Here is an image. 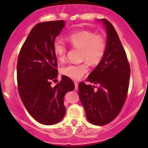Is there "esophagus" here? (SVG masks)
Instances as JSON below:
<instances>
[{"label": "esophagus", "instance_id": "1", "mask_svg": "<svg viewBox=\"0 0 148 148\" xmlns=\"http://www.w3.org/2000/svg\"><path fill=\"white\" fill-rule=\"evenodd\" d=\"M74 84H75V89H78V83L77 82H74Z\"/></svg>", "mask_w": 148, "mask_h": 148}]
</instances>
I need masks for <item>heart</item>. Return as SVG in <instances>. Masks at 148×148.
Here are the masks:
<instances>
[{"instance_id":"heart-1","label":"heart","mask_w":148,"mask_h":148,"mask_svg":"<svg viewBox=\"0 0 148 148\" xmlns=\"http://www.w3.org/2000/svg\"><path fill=\"white\" fill-rule=\"evenodd\" d=\"M66 39L71 46L81 49V59L87 61L91 65L100 63L107 51L106 38L94 31L86 30L77 31L69 34ZM53 51L60 62H64L66 58L67 47L60 40L53 41ZM61 71L64 75L71 79L79 80L87 74L89 67L86 63L69 64L62 67Z\"/></svg>"}]
</instances>
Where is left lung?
I'll return each instance as SVG.
<instances>
[{
    "instance_id": "8db88e82",
    "label": "left lung",
    "mask_w": 148,
    "mask_h": 148,
    "mask_svg": "<svg viewBox=\"0 0 148 148\" xmlns=\"http://www.w3.org/2000/svg\"><path fill=\"white\" fill-rule=\"evenodd\" d=\"M107 34V47L100 63L88 76L86 82L95 86L79 84V97L89 122L104 125L111 122L120 112L130 84V67L126 52L114 26L102 19Z\"/></svg>"
}]
</instances>
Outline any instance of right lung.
<instances>
[{
	"label": "right lung",
	"mask_w": 148,
	"mask_h": 148,
	"mask_svg": "<svg viewBox=\"0 0 148 148\" xmlns=\"http://www.w3.org/2000/svg\"><path fill=\"white\" fill-rule=\"evenodd\" d=\"M64 26L63 20L36 25L18 58L17 83L21 99L28 113L46 125L62 120L66 113L64 97L75 87L72 80L64 75L54 86L51 85V82L58 77L53 43Z\"/></svg>",
	"instance_id": "1"
}]
</instances>
